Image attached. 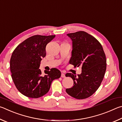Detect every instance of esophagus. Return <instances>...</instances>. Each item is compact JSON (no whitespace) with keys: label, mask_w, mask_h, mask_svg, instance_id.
Masks as SVG:
<instances>
[{"label":"esophagus","mask_w":122,"mask_h":122,"mask_svg":"<svg viewBox=\"0 0 122 122\" xmlns=\"http://www.w3.org/2000/svg\"><path fill=\"white\" fill-rule=\"evenodd\" d=\"M61 78H65V74L64 73H62L61 74Z\"/></svg>","instance_id":"34e87169"}]
</instances>
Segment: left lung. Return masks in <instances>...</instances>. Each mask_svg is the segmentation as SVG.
I'll return each mask as SVG.
<instances>
[{
    "instance_id": "1",
    "label": "left lung",
    "mask_w": 122,
    "mask_h": 122,
    "mask_svg": "<svg viewBox=\"0 0 122 122\" xmlns=\"http://www.w3.org/2000/svg\"><path fill=\"white\" fill-rule=\"evenodd\" d=\"M72 41V56L70 64L82 66V72L76 76L66 74L73 80V86L67 88L68 94L76 99L89 97L99 88L106 71V55L100 43L84 31L67 34Z\"/></svg>"
}]
</instances>
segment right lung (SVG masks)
Segmentation results:
<instances>
[{"mask_svg": "<svg viewBox=\"0 0 122 122\" xmlns=\"http://www.w3.org/2000/svg\"><path fill=\"white\" fill-rule=\"evenodd\" d=\"M55 35H34L18 45L10 59V70L16 88L23 95L30 98L44 95L50 89L51 82L61 76L56 68L44 71L39 69L42 58L46 56L47 44Z\"/></svg>", "mask_w": 122, "mask_h": 122, "instance_id": "obj_1", "label": "right lung"}]
</instances>
